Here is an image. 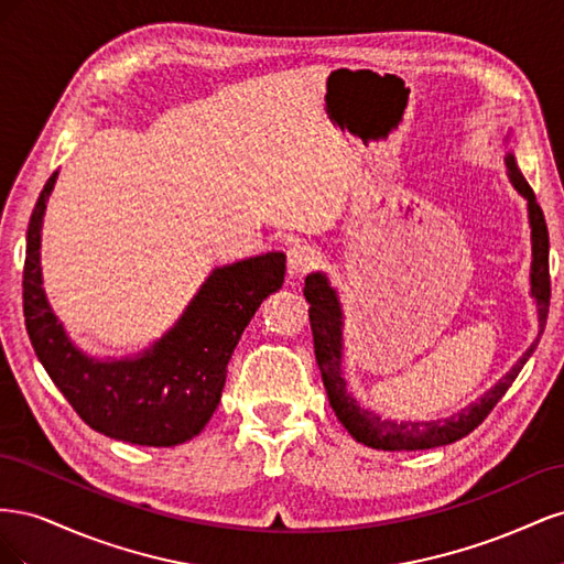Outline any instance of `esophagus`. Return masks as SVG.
I'll use <instances>...</instances> for the list:
<instances>
[{"label": "esophagus", "mask_w": 564, "mask_h": 564, "mask_svg": "<svg viewBox=\"0 0 564 564\" xmlns=\"http://www.w3.org/2000/svg\"><path fill=\"white\" fill-rule=\"evenodd\" d=\"M319 253L313 245H294L286 251V268L292 278H303L305 272H311L317 265Z\"/></svg>", "instance_id": "esophagus-1"}]
</instances>
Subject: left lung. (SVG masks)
<instances>
[{
  "mask_svg": "<svg viewBox=\"0 0 564 564\" xmlns=\"http://www.w3.org/2000/svg\"><path fill=\"white\" fill-rule=\"evenodd\" d=\"M508 178L518 187V193L527 197L529 207V226H532V296L539 305V336L527 352L520 357L518 365L510 369L506 377L494 386L485 398L466 406L445 421H388L379 414L362 409L355 402V398L346 390V381L340 377V357H344V346H340V305L336 292L329 286L327 278L322 272H313L305 278L303 296L311 303V329H313V344H315V360L322 373L324 388H327L329 404L336 412L338 421L346 425V431L367 447L383 449V452H416V449H433L442 445H452V442L466 437L480 425L497 402L506 395V390L513 386L518 373L522 371L524 362L532 357L534 348L539 346V338L543 334L545 319H549V305H551V272H549V228H545V218L534 197V191L529 187L516 158H506Z\"/></svg>",
  "mask_w": 564,
  "mask_h": 564,
  "instance_id": "1",
  "label": "left lung"
}]
</instances>
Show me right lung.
<instances>
[{
    "instance_id": "right-lung-1",
    "label": "right lung",
    "mask_w": 564,
    "mask_h": 564,
    "mask_svg": "<svg viewBox=\"0 0 564 564\" xmlns=\"http://www.w3.org/2000/svg\"><path fill=\"white\" fill-rule=\"evenodd\" d=\"M56 176H48L28 226L23 315L30 344L63 398L94 431L131 445H181L216 412L237 340L263 299L282 286L286 256L270 251L216 268L172 332L141 357L91 360L65 336L42 289L40 230Z\"/></svg>"
}]
</instances>
